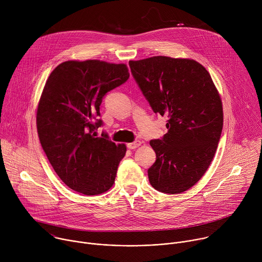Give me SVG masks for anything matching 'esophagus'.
<instances>
[{
    "instance_id": "esophagus-1",
    "label": "esophagus",
    "mask_w": 262,
    "mask_h": 262,
    "mask_svg": "<svg viewBox=\"0 0 262 262\" xmlns=\"http://www.w3.org/2000/svg\"><path fill=\"white\" fill-rule=\"evenodd\" d=\"M141 144H142L141 141H135V142L128 143V144H127V147H128L129 149H136V148H138Z\"/></svg>"
}]
</instances>
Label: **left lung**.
<instances>
[{
    "label": "left lung",
    "mask_w": 262,
    "mask_h": 262,
    "mask_svg": "<svg viewBox=\"0 0 262 262\" xmlns=\"http://www.w3.org/2000/svg\"><path fill=\"white\" fill-rule=\"evenodd\" d=\"M130 71L156 114L167 116L168 133L151 140L157 155L149 182L180 194L208 169L223 128V106L209 72L192 59L156 56L129 61Z\"/></svg>",
    "instance_id": "obj_1"
}]
</instances>
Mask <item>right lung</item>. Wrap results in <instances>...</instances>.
Masks as SVG:
<instances>
[{
	"label": "right lung",
	"mask_w": 262,
	"mask_h": 262,
	"mask_svg": "<svg viewBox=\"0 0 262 262\" xmlns=\"http://www.w3.org/2000/svg\"><path fill=\"white\" fill-rule=\"evenodd\" d=\"M129 78L125 64L66 61L50 74L37 107V132L52 167L71 190L98 195L115 182L125 144L116 145L102 125L103 96Z\"/></svg>",
	"instance_id": "obj_1"
}]
</instances>
